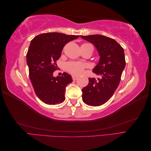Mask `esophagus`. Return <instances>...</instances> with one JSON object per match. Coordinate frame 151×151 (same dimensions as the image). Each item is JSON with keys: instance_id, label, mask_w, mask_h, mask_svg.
<instances>
[{"instance_id": "obj_1", "label": "esophagus", "mask_w": 151, "mask_h": 151, "mask_svg": "<svg viewBox=\"0 0 151 151\" xmlns=\"http://www.w3.org/2000/svg\"><path fill=\"white\" fill-rule=\"evenodd\" d=\"M72 79L74 80V81H76V80L77 79V76H74V75H73V76H72Z\"/></svg>"}]
</instances>
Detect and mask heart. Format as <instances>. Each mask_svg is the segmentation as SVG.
I'll use <instances>...</instances> for the list:
<instances>
[{
	"mask_svg": "<svg viewBox=\"0 0 151 151\" xmlns=\"http://www.w3.org/2000/svg\"><path fill=\"white\" fill-rule=\"evenodd\" d=\"M89 43H84L83 45H88ZM86 65L84 63L77 62H71L68 63L66 65L67 70L72 75L79 76L83 72Z\"/></svg>",
	"mask_w": 151,
	"mask_h": 151,
	"instance_id": "1",
	"label": "heart"
}]
</instances>
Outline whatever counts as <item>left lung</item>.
I'll list each match as a JSON object with an SVG mask.
<instances>
[{
	"label": "left lung",
	"instance_id": "left-lung-1",
	"mask_svg": "<svg viewBox=\"0 0 151 151\" xmlns=\"http://www.w3.org/2000/svg\"><path fill=\"white\" fill-rule=\"evenodd\" d=\"M96 48L100 59L93 72L100 78H89V84L83 88L84 103L93 106L104 104L113 95L120 84L122 72L125 67L123 48L115 40L103 35L81 36Z\"/></svg>",
	"mask_w": 151,
	"mask_h": 151
}]
</instances>
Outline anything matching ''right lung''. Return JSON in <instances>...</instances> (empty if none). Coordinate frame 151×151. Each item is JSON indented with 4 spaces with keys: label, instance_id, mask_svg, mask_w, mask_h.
I'll return each instance as SVG.
<instances>
[{
    "label": "right lung",
    "instance_id": "add662e5",
    "mask_svg": "<svg viewBox=\"0 0 151 151\" xmlns=\"http://www.w3.org/2000/svg\"><path fill=\"white\" fill-rule=\"evenodd\" d=\"M79 36L60 33L40 34L31 40L26 54L29 76L35 92L38 98L47 104L63 102L66 86L72 81L70 75L63 72L55 77L57 70V60L61 56L65 45Z\"/></svg>",
    "mask_w": 151,
    "mask_h": 151
}]
</instances>
